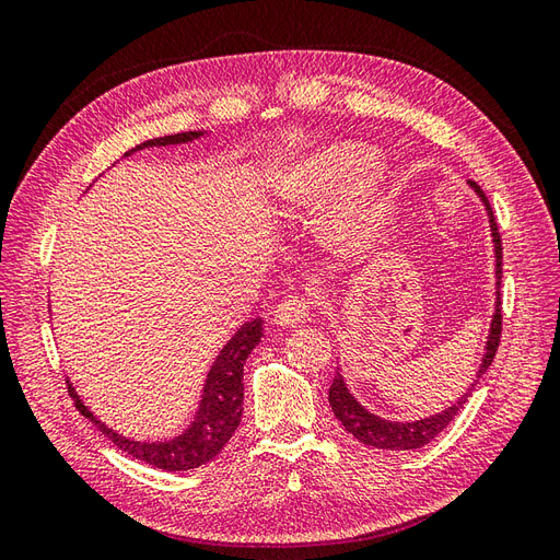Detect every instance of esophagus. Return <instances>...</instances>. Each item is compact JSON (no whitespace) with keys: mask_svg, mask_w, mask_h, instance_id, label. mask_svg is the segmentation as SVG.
Masks as SVG:
<instances>
[{"mask_svg":"<svg viewBox=\"0 0 560 560\" xmlns=\"http://www.w3.org/2000/svg\"><path fill=\"white\" fill-rule=\"evenodd\" d=\"M308 317H311L308 301L301 296H292L278 303V308L273 311V325L282 329H292L296 325H303V322H308Z\"/></svg>","mask_w":560,"mask_h":560,"instance_id":"34e87169","label":"esophagus"}]
</instances>
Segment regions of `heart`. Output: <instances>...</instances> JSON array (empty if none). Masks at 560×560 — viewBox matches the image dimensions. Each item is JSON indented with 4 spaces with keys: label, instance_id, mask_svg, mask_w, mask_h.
Instances as JSON below:
<instances>
[{
    "label": "heart",
    "instance_id": "1",
    "mask_svg": "<svg viewBox=\"0 0 560 560\" xmlns=\"http://www.w3.org/2000/svg\"><path fill=\"white\" fill-rule=\"evenodd\" d=\"M371 161H374V149L360 142L322 147L276 175L273 196L280 202V210L315 208L362 177ZM389 210H393V200L387 196L383 179H361L331 217L329 231L338 243L369 247L383 233Z\"/></svg>",
    "mask_w": 560,
    "mask_h": 560
}]
</instances>
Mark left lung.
Returning <instances> with one entry per match:
<instances>
[{
  "instance_id": "1",
  "label": "left lung",
  "mask_w": 560,
  "mask_h": 560,
  "mask_svg": "<svg viewBox=\"0 0 560 560\" xmlns=\"http://www.w3.org/2000/svg\"><path fill=\"white\" fill-rule=\"evenodd\" d=\"M467 184H469V189L477 194L479 200L483 202L488 224H490V238H493V254H495V311H493V319H490V329L486 336L479 371H477V376H474V383L467 387V393H463L460 399L453 401L448 409L439 411L434 416H428V418H418V420H389L374 411H369L364 404H360L358 397L350 393V387L341 374V366H336V376L329 387L331 411L338 420H341V425L366 446L383 448V451H413V448H422L425 444H430L432 439L442 434L451 425V420L460 413V409L467 404V397L471 395L474 385H477V381L486 374V369L493 364L498 343H500V334H502V299H500L502 241H500L493 210H490V202H488L486 194L481 191V186L471 179Z\"/></svg>"
}]
</instances>
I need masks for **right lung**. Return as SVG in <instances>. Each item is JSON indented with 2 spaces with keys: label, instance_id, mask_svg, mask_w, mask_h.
Masks as SVG:
<instances>
[{
  "label": "right lung",
  "instance_id": "obj_1",
  "mask_svg": "<svg viewBox=\"0 0 560 560\" xmlns=\"http://www.w3.org/2000/svg\"><path fill=\"white\" fill-rule=\"evenodd\" d=\"M202 135H208V130L165 135V138H154L132 147L124 156H132L135 151L149 149V147L189 144L194 140H200ZM261 336H264V319L254 317L245 322V325L229 338L226 346L219 350V354L214 358L206 376V383H202V395L191 422L182 432L167 439H132L116 432L114 428L107 425V422L100 420L86 404H83V399L79 397V393L70 381H67V385H70V395L77 404L79 413L83 418H89L93 425L109 439V442H114L116 448H121L128 455L138 457V460L165 471L196 469L200 465L210 463L212 457H217L219 451L229 444L235 428L241 425L243 395H245L243 369L252 350L261 343Z\"/></svg>",
  "mask_w": 560,
  "mask_h": 560
}]
</instances>
